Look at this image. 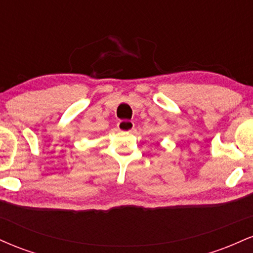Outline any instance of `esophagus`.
Returning a JSON list of instances; mask_svg holds the SVG:
<instances>
[{
    "instance_id": "esophagus-1",
    "label": "esophagus",
    "mask_w": 253,
    "mask_h": 253,
    "mask_svg": "<svg viewBox=\"0 0 253 253\" xmlns=\"http://www.w3.org/2000/svg\"><path fill=\"white\" fill-rule=\"evenodd\" d=\"M118 128L121 132H130V130H133V128H134V124L128 120H121L118 124Z\"/></svg>"
}]
</instances>
